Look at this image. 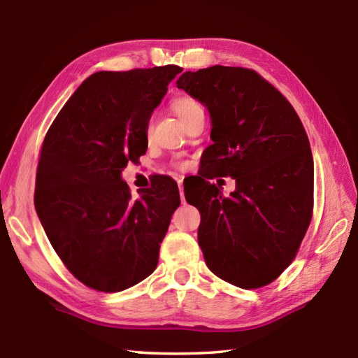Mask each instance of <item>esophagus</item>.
Returning <instances> with one entry per match:
<instances>
[{"label":"esophagus","instance_id":"esophagus-1","mask_svg":"<svg viewBox=\"0 0 358 358\" xmlns=\"http://www.w3.org/2000/svg\"><path fill=\"white\" fill-rule=\"evenodd\" d=\"M178 191H180V197L181 200L185 199V187H183V180L178 178Z\"/></svg>","mask_w":358,"mask_h":358}]
</instances>
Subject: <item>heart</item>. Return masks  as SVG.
<instances>
[{
    "instance_id": "b5f03b06",
    "label": "heart",
    "mask_w": 358,
    "mask_h": 358,
    "mask_svg": "<svg viewBox=\"0 0 358 358\" xmlns=\"http://www.w3.org/2000/svg\"><path fill=\"white\" fill-rule=\"evenodd\" d=\"M172 110L177 113V116L181 119V121L186 124L195 113L203 111V107H201V103L192 96H177V97H173V101H172ZM152 129H153V122L150 119V121L145 125V138L152 136ZM177 166L180 167V169H185V163H178Z\"/></svg>"
}]
</instances>
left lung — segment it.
Returning a JSON list of instances; mask_svg holds the SVG:
<instances>
[{
  "mask_svg": "<svg viewBox=\"0 0 358 358\" xmlns=\"http://www.w3.org/2000/svg\"><path fill=\"white\" fill-rule=\"evenodd\" d=\"M211 115L205 178L233 176L223 198L203 178L199 245L208 268L241 289L275 281L296 257L313 213L309 138L292 103L255 69L215 65L180 76ZM187 200V197H186Z\"/></svg>",
  "mask_w": 358,
  "mask_h": 358,
  "instance_id": "left-lung-1",
  "label": "left lung"
}]
</instances>
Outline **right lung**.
Instances as JSON below:
<instances>
[{"label": "right lung", "mask_w": 358, "mask_h": 358, "mask_svg": "<svg viewBox=\"0 0 358 358\" xmlns=\"http://www.w3.org/2000/svg\"><path fill=\"white\" fill-rule=\"evenodd\" d=\"M181 71L166 65L91 74L41 144L35 209L63 265L90 289L121 292L157 268L178 186L161 175L133 197L121 172L145 153V125Z\"/></svg>", "instance_id": "1"}]
</instances>
